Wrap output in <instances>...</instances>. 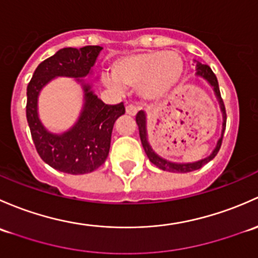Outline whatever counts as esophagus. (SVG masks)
I'll use <instances>...</instances> for the list:
<instances>
[{"instance_id":"34e87169","label":"esophagus","mask_w":258,"mask_h":258,"mask_svg":"<svg viewBox=\"0 0 258 258\" xmlns=\"http://www.w3.org/2000/svg\"><path fill=\"white\" fill-rule=\"evenodd\" d=\"M125 111H126V114H129V115H135V114L138 113V108L135 107V105L129 104V105H126Z\"/></svg>"}]
</instances>
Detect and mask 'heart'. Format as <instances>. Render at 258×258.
Masks as SVG:
<instances>
[{"label":"heart","instance_id":"obj_1","mask_svg":"<svg viewBox=\"0 0 258 258\" xmlns=\"http://www.w3.org/2000/svg\"><path fill=\"white\" fill-rule=\"evenodd\" d=\"M184 73V60L175 52L145 50L116 58L111 76L103 77L108 88L119 92L121 87L139 88L147 99H156L174 88Z\"/></svg>","mask_w":258,"mask_h":258}]
</instances>
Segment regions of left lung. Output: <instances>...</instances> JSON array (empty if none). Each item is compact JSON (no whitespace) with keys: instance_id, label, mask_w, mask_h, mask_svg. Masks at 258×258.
Returning a JSON list of instances; mask_svg holds the SVG:
<instances>
[{"instance_id":"left-lung-1","label":"left lung","mask_w":258,"mask_h":258,"mask_svg":"<svg viewBox=\"0 0 258 258\" xmlns=\"http://www.w3.org/2000/svg\"><path fill=\"white\" fill-rule=\"evenodd\" d=\"M196 74L200 77H203L204 79L209 82L210 86L214 87V92L216 94L217 100L220 103V108H221L222 111V116H224V123H222V134L221 138L217 142L216 148L214 149L211 154L208 156V158L203 159V160L195 161V163H187V164H176V163H170V161L165 160V159L160 158L158 154L154 153V150L151 149L150 144L148 142V135H147V116H145V113L143 110H140L139 113L137 114V120L138 128H139V135H140V140H142L143 148H144L145 154L148 155L149 160L154 164L155 166H158L159 169L164 170V171H169V172H190L194 171V170H198L200 168H203L205 164H208L209 161H211L215 156L217 155L219 153L220 148H221L222 144V138H224V132L225 128H226V109H225V104L224 100L221 98V93H220V88H219V82H217L216 76H215L214 72L211 71V68L206 64H201V63H198V68H196Z\"/></svg>"}]
</instances>
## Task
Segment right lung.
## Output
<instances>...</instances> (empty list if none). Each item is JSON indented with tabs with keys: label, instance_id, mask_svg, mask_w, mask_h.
I'll use <instances>...</instances> for the list:
<instances>
[{
	"label": "right lung",
	"instance_id": "obj_1",
	"mask_svg": "<svg viewBox=\"0 0 258 258\" xmlns=\"http://www.w3.org/2000/svg\"><path fill=\"white\" fill-rule=\"evenodd\" d=\"M99 46L63 48L47 58L34 71L27 87V115L32 140L42 160L58 171L72 175L94 171L104 164L110 149L114 123L125 113L123 102L115 105L103 103L83 82L92 72ZM54 76H72L82 82L85 105L79 121L63 135H52L41 125L36 113L40 89Z\"/></svg>",
	"mask_w": 258,
	"mask_h": 258
}]
</instances>
